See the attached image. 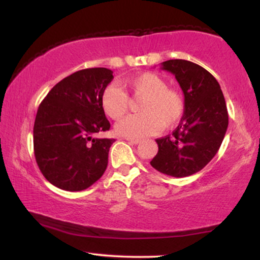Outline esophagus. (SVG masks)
I'll return each mask as SVG.
<instances>
[{"mask_svg":"<svg viewBox=\"0 0 260 260\" xmlns=\"http://www.w3.org/2000/svg\"><path fill=\"white\" fill-rule=\"evenodd\" d=\"M126 141L131 144H138L141 142L140 140H137V138H126Z\"/></svg>","mask_w":260,"mask_h":260,"instance_id":"34e87169","label":"esophagus"}]
</instances>
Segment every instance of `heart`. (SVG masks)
Wrapping results in <instances>:
<instances>
[{"mask_svg": "<svg viewBox=\"0 0 260 260\" xmlns=\"http://www.w3.org/2000/svg\"><path fill=\"white\" fill-rule=\"evenodd\" d=\"M134 97L144 98L141 103V115L129 116L116 125L120 136L141 138L157 134L162 127H173L182 119L186 101L182 92L168 87V83L158 74L144 72L125 81ZM102 108L110 118L118 120L129 110V95L122 87L109 85L102 93Z\"/></svg>", "mask_w": 260, "mask_h": 260, "instance_id": "heart-1", "label": "heart"}]
</instances>
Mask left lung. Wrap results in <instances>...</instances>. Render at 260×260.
Returning <instances> with one entry per match:
<instances>
[{"label":"left lung","instance_id":"left-lung-1","mask_svg":"<svg viewBox=\"0 0 260 260\" xmlns=\"http://www.w3.org/2000/svg\"><path fill=\"white\" fill-rule=\"evenodd\" d=\"M161 69L175 76L186 110L172 136L156 140L158 152L150 165L166 175L186 177L200 172L218 152L229 126L226 102L219 83L204 67L174 59L163 61Z\"/></svg>","mask_w":260,"mask_h":260}]
</instances>
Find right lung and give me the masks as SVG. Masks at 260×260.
Segmentation results:
<instances>
[{"label":"right lung","mask_w":260,"mask_h":260,"mask_svg":"<svg viewBox=\"0 0 260 260\" xmlns=\"http://www.w3.org/2000/svg\"><path fill=\"white\" fill-rule=\"evenodd\" d=\"M112 73L105 67L74 72L39 106L33 130L35 159L46 180L60 189H86L108 167L115 140L97 135L110 129L101 99Z\"/></svg>","instance_id":"right-lung-1"}]
</instances>
